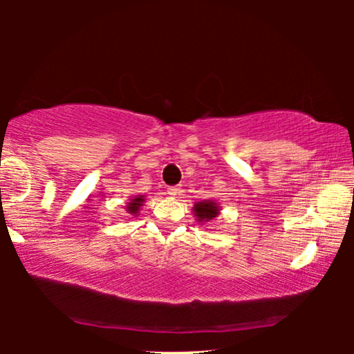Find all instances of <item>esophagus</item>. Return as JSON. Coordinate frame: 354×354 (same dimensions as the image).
Wrapping results in <instances>:
<instances>
[{"label": "esophagus", "mask_w": 354, "mask_h": 354, "mask_svg": "<svg viewBox=\"0 0 354 354\" xmlns=\"http://www.w3.org/2000/svg\"><path fill=\"white\" fill-rule=\"evenodd\" d=\"M167 193L171 196H177L178 193H180V188H178V187H171V188H167Z\"/></svg>", "instance_id": "esophagus-1"}]
</instances>
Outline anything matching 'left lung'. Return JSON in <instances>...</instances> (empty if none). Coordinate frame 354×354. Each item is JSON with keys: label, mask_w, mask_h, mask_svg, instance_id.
I'll list each match as a JSON object with an SVG mask.
<instances>
[{"label": "left lung", "mask_w": 354, "mask_h": 354, "mask_svg": "<svg viewBox=\"0 0 354 354\" xmlns=\"http://www.w3.org/2000/svg\"><path fill=\"white\" fill-rule=\"evenodd\" d=\"M193 212H195L198 222H209L214 219V217L219 216V205L212 200L198 201L196 205L193 206Z\"/></svg>", "instance_id": "obj_1"}]
</instances>
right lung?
Segmentation results:
<instances>
[{
    "mask_svg": "<svg viewBox=\"0 0 354 354\" xmlns=\"http://www.w3.org/2000/svg\"><path fill=\"white\" fill-rule=\"evenodd\" d=\"M143 201H145V196L143 195H138V196L132 198V201L127 203V206H125V207H127L129 214L137 216L138 211H140V207L143 206Z\"/></svg>",
    "mask_w": 354,
    "mask_h": 354,
    "instance_id": "1",
    "label": "right lung"
}]
</instances>
